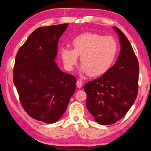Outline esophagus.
Here are the masks:
<instances>
[{"label":"esophagus","instance_id":"obj_1","mask_svg":"<svg viewBox=\"0 0 151 151\" xmlns=\"http://www.w3.org/2000/svg\"><path fill=\"white\" fill-rule=\"evenodd\" d=\"M83 85V82L82 80H78V81L76 82V87H78V88H81L82 87Z\"/></svg>","mask_w":151,"mask_h":151}]
</instances>
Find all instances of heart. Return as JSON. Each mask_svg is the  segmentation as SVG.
<instances>
[{"mask_svg": "<svg viewBox=\"0 0 151 151\" xmlns=\"http://www.w3.org/2000/svg\"><path fill=\"white\" fill-rule=\"evenodd\" d=\"M74 49L62 48L61 57L65 68L73 71L80 57L81 71L89 76L104 75L113 65L118 52V44L113 37L83 33L73 40Z\"/></svg>", "mask_w": 151, "mask_h": 151, "instance_id": "heart-1", "label": "heart"}]
</instances>
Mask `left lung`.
<instances>
[{
	"instance_id": "1",
	"label": "left lung",
	"mask_w": 151,
	"mask_h": 151,
	"mask_svg": "<svg viewBox=\"0 0 151 151\" xmlns=\"http://www.w3.org/2000/svg\"><path fill=\"white\" fill-rule=\"evenodd\" d=\"M120 51L114 65L100 78L83 86L86 107L101 125H111L123 118L138 94L139 64L130 42L116 27Z\"/></svg>"
}]
</instances>
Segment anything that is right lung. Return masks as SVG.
I'll list each match as a JSON object with an SVG mask.
<instances>
[{
	"label": "right lung",
	"instance_id": "add662e5",
	"mask_svg": "<svg viewBox=\"0 0 151 151\" xmlns=\"http://www.w3.org/2000/svg\"><path fill=\"white\" fill-rule=\"evenodd\" d=\"M68 24L41 27L31 33L16 55L13 83L29 116L46 124L62 117L76 90V79L55 60L59 38Z\"/></svg>",
	"mask_w": 151,
	"mask_h": 151
}]
</instances>
